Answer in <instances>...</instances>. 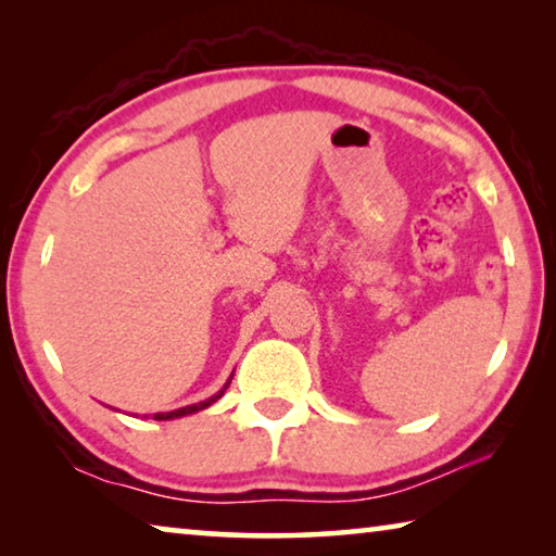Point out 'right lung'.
<instances>
[{
	"mask_svg": "<svg viewBox=\"0 0 556 556\" xmlns=\"http://www.w3.org/2000/svg\"><path fill=\"white\" fill-rule=\"evenodd\" d=\"M228 384H230V380L225 382V388L218 392V394H213L211 400H205V402H199V404H188V407H181V409H174V412H164V414H154V419H174V417H186V414H193V412H201V409H205V407H211L213 402H218L223 394H225V390H228Z\"/></svg>",
	"mask_w": 556,
	"mask_h": 556,
	"instance_id": "obj_1",
	"label": "right lung"
}]
</instances>
